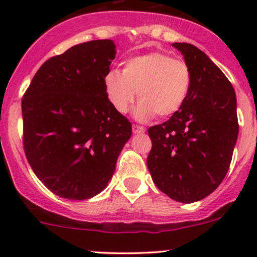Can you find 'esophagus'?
I'll list each match as a JSON object with an SVG mask.
<instances>
[{"label": "esophagus", "instance_id": "34e87169", "mask_svg": "<svg viewBox=\"0 0 257 257\" xmlns=\"http://www.w3.org/2000/svg\"><path fill=\"white\" fill-rule=\"evenodd\" d=\"M145 129L143 126L141 125H137V124H133V133L134 134H139V133H144Z\"/></svg>", "mask_w": 257, "mask_h": 257}]
</instances>
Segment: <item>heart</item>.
I'll use <instances>...</instances> for the list:
<instances>
[{"label":"heart","instance_id":"obj_1","mask_svg":"<svg viewBox=\"0 0 257 257\" xmlns=\"http://www.w3.org/2000/svg\"><path fill=\"white\" fill-rule=\"evenodd\" d=\"M108 98L119 113H126L138 93L136 116L148 120L157 114L169 118L185 103L191 85L188 64L162 52L142 54L124 62L121 73L112 71L105 76Z\"/></svg>","mask_w":257,"mask_h":257}]
</instances>
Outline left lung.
Listing matches in <instances>:
<instances>
[{
    "label": "left lung",
    "mask_w": 257,
    "mask_h": 257,
    "mask_svg": "<svg viewBox=\"0 0 257 257\" xmlns=\"http://www.w3.org/2000/svg\"><path fill=\"white\" fill-rule=\"evenodd\" d=\"M191 72L188 98L177 114L148 129V169L159 190L180 203L210 195L229 170L239 134L236 95L219 67L195 46L173 43Z\"/></svg>",
    "instance_id": "1"
}]
</instances>
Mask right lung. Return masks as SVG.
<instances>
[{
  "mask_svg": "<svg viewBox=\"0 0 257 257\" xmlns=\"http://www.w3.org/2000/svg\"><path fill=\"white\" fill-rule=\"evenodd\" d=\"M115 54L112 40L73 46L46 61L23 95L26 157L61 198L84 200L103 191L132 136L105 89Z\"/></svg>",
  "mask_w": 257,
  "mask_h": 257,
  "instance_id": "obj_1",
  "label": "right lung"
}]
</instances>
